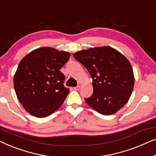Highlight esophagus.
<instances>
[{
  "label": "esophagus",
  "instance_id": "esophagus-1",
  "mask_svg": "<svg viewBox=\"0 0 156 156\" xmlns=\"http://www.w3.org/2000/svg\"><path fill=\"white\" fill-rule=\"evenodd\" d=\"M74 89H75V90H76V91H78V90H80V86H76V87H75L74 88Z\"/></svg>",
  "mask_w": 156,
  "mask_h": 156
}]
</instances>
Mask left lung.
Masks as SVG:
<instances>
[{
	"mask_svg": "<svg viewBox=\"0 0 156 156\" xmlns=\"http://www.w3.org/2000/svg\"><path fill=\"white\" fill-rule=\"evenodd\" d=\"M73 57L88 70L94 91L86 103L97 112L111 115L121 109L131 97L134 75L129 61L111 47L89 48Z\"/></svg>",
	"mask_w": 156,
	"mask_h": 156,
	"instance_id": "1",
	"label": "left lung"
}]
</instances>
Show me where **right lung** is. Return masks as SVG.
<instances>
[{
	"label": "right lung",
	"instance_id": "obj_1",
	"mask_svg": "<svg viewBox=\"0 0 156 156\" xmlns=\"http://www.w3.org/2000/svg\"><path fill=\"white\" fill-rule=\"evenodd\" d=\"M70 54L51 48H40L23 57L14 75L17 97L30 114L50 116L62 105L69 90L64 86L60 69Z\"/></svg>",
	"mask_w": 156,
	"mask_h": 156
}]
</instances>
